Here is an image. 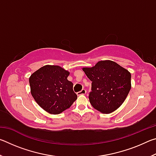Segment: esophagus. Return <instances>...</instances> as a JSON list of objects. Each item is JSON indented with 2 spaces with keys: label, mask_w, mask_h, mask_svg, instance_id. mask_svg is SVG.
Returning a JSON list of instances; mask_svg holds the SVG:
<instances>
[{
  "label": "esophagus",
  "mask_w": 156,
  "mask_h": 156,
  "mask_svg": "<svg viewBox=\"0 0 156 156\" xmlns=\"http://www.w3.org/2000/svg\"><path fill=\"white\" fill-rule=\"evenodd\" d=\"M86 90L84 89H82L81 91H78V93H77V95L78 96H80V95H84L86 94Z\"/></svg>",
  "instance_id": "1"
}]
</instances>
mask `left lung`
Instances as JSON below:
<instances>
[{
	"label": "left lung",
	"instance_id": "left-lung-1",
	"mask_svg": "<svg viewBox=\"0 0 156 156\" xmlns=\"http://www.w3.org/2000/svg\"><path fill=\"white\" fill-rule=\"evenodd\" d=\"M83 70L91 83L89 99L94 109L110 113L125 101L131 89V73L112 60L99 61Z\"/></svg>",
	"mask_w": 156,
	"mask_h": 156
}]
</instances>
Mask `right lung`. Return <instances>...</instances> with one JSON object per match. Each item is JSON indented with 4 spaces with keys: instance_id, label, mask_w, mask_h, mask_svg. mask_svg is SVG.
Listing matches in <instances>:
<instances>
[{
    "instance_id": "1",
    "label": "right lung",
    "mask_w": 156,
    "mask_h": 156,
    "mask_svg": "<svg viewBox=\"0 0 156 156\" xmlns=\"http://www.w3.org/2000/svg\"><path fill=\"white\" fill-rule=\"evenodd\" d=\"M69 73L56 65H45L31 75V94L39 106L51 114H59L77 99Z\"/></svg>"
}]
</instances>
